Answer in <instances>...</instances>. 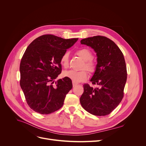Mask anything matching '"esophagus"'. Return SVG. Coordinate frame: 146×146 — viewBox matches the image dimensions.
I'll list each match as a JSON object with an SVG mask.
<instances>
[{"mask_svg": "<svg viewBox=\"0 0 146 146\" xmlns=\"http://www.w3.org/2000/svg\"><path fill=\"white\" fill-rule=\"evenodd\" d=\"M76 85H78V83H75V82H73V87H74V86H76Z\"/></svg>", "mask_w": 146, "mask_h": 146, "instance_id": "34e87169", "label": "esophagus"}]
</instances>
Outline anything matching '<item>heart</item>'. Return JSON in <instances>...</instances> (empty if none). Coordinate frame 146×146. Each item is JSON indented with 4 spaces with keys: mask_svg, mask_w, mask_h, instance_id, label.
Returning a JSON list of instances; mask_svg holds the SVG:
<instances>
[{
    "mask_svg": "<svg viewBox=\"0 0 146 146\" xmlns=\"http://www.w3.org/2000/svg\"><path fill=\"white\" fill-rule=\"evenodd\" d=\"M76 54L80 56L83 60H85V64L83 65V68H86L90 73H94L96 70V64L91 59L93 57L92 52L86 48H83L78 50L76 51ZM60 63L61 66L64 68H67L68 66V54L65 52L61 56L60 58ZM64 75L66 77L70 79L73 82L75 83H79L85 81L88 78V72L85 69H83L80 71L68 70L64 73Z\"/></svg>",
    "mask_w": 146,
    "mask_h": 146,
    "instance_id": "heart-1",
    "label": "heart"
}]
</instances>
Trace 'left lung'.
I'll return each mask as SVG.
<instances>
[{"label":"left lung","mask_w":146,"mask_h":146,"mask_svg":"<svg viewBox=\"0 0 146 146\" xmlns=\"http://www.w3.org/2000/svg\"><path fill=\"white\" fill-rule=\"evenodd\" d=\"M82 44L90 46L96 52V70L90 79L98 88L83 85L80 98L83 108L96 116H105L117 108L124 97L127 78L124 55L113 41L101 35L84 38Z\"/></svg>","instance_id":"obj_1"}]
</instances>
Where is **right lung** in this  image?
Here are the masks:
<instances>
[{
    "label": "right lung",
    "instance_id": "right-lung-1",
    "mask_svg": "<svg viewBox=\"0 0 146 146\" xmlns=\"http://www.w3.org/2000/svg\"><path fill=\"white\" fill-rule=\"evenodd\" d=\"M78 40L45 34L36 38L26 49L20 63V86L28 106L35 112L49 114L63 105L73 88L72 80L67 77L54 80L62 70L61 56Z\"/></svg>",
    "mask_w": 146,
    "mask_h": 146
}]
</instances>
